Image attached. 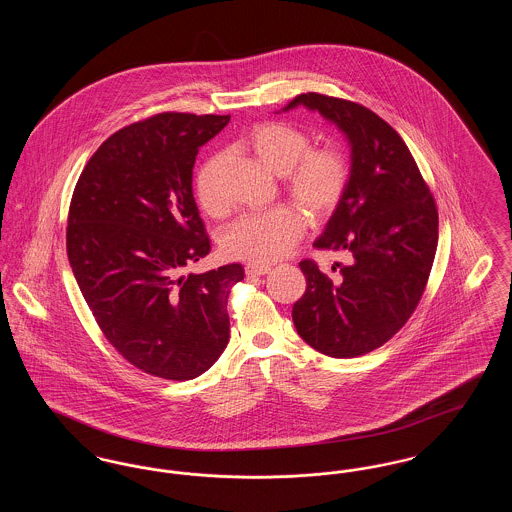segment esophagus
Here are the masks:
<instances>
[{"label":"esophagus","mask_w":512,"mask_h":512,"mask_svg":"<svg viewBox=\"0 0 512 512\" xmlns=\"http://www.w3.org/2000/svg\"><path fill=\"white\" fill-rule=\"evenodd\" d=\"M270 267L267 265H245V274L247 276H263V274H267Z\"/></svg>","instance_id":"esophagus-1"}]
</instances>
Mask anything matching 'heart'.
I'll return each mask as SVG.
<instances>
[{
	"label": "heart",
	"instance_id": "obj_1",
	"mask_svg": "<svg viewBox=\"0 0 512 512\" xmlns=\"http://www.w3.org/2000/svg\"><path fill=\"white\" fill-rule=\"evenodd\" d=\"M244 146L268 171L282 176L284 192L313 222L332 217L340 207L351 180V163L340 147H311L307 130L280 121L253 126ZM222 169L224 155L215 153L195 174L197 203L213 217L228 211ZM303 228L305 217L295 207L278 205L228 224L220 234V249L230 259L265 265L284 257L301 238Z\"/></svg>",
	"mask_w": 512,
	"mask_h": 512
}]
</instances>
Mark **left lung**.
Wrapping results in <instances>:
<instances>
[{"label": "left lung", "instance_id": "8db88e82", "mask_svg": "<svg viewBox=\"0 0 512 512\" xmlns=\"http://www.w3.org/2000/svg\"><path fill=\"white\" fill-rule=\"evenodd\" d=\"M303 105L334 122L351 146V180L317 249L347 263L324 274L299 263L307 290L293 305L297 334L328 357H359L393 338L424 293L438 247V209L413 155L388 122L359 103L301 94Z\"/></svg>", "mask_w": 512, "mask_h": 512}]
</instances>
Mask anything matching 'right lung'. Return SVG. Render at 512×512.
<instances>
[{"label": "right lung", "mask_w": 512, "mask_h": 512, "mask_svg": "<svg viewBox=\"0 0 512 512\" xmlns=\"http://www.w3.org/2000/svg\"><path fill=\"white\" fill-rule=\"evenodd\" d=\"M230 115L159 113L124 126L90 157L74 188L67 255L109 343L151 376L192 380L230 340L238 263L182 270L211 242L192 192L195 157Z\"/></svg>", "instance_id": "obj_1"}]
</instances>
